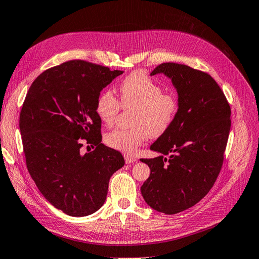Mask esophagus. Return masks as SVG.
<instances>
[{
    "instance_id": "obj_1",
    "label": "esophagus",
    "mask_w": 259,
    "mask_h": 259,
    "mask_svg": "<svg viewBox=\"0 0 259 259\" xmlns=\"http://www.w3.org/2000/svg\"><path fill=\"white\" fill-rule=\"evenodd\" d=\"M124 160H126L127 163H132V162H136L138 159H137L136 157H133V156L126 155V156H124Z\"/></svg>"
}]
</instances>
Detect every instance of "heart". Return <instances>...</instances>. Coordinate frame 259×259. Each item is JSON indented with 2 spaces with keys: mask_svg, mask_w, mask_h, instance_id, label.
I'll return each instance as SVG.
<instances>
[{
  "mask_svg": "<svg viewBox=\"0 0 259 259\" xmlns=\"http://www.w3.org/2000/svg\"><path fill=\"white\" fill-rule=\"evenodd\" d=\"M120 101L113 91L103 90L97 98L96 113L103 123L111 126L121 107L135 108L130 129H115L105 135V143L126 154H135L137 148L149 138H158L173 124L180 108L179 97L163 93L162 87L141 71L131 73L119 86Z\"/></svg>",
  "mask_w": 259,
  "mask_h": 259,
  "instance_id": "heart-1",
  "label": "heart"
}]
</instances>
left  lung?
Here are the masks:
<instances>
[{
  "instance_id": "obj_1",
  "label": "left lung",
  "mask_w": 259,
  "mask_h": 259,
  "mask_svg": "<svg viewBox=\"0 0 259 259\" xmlns=\"http://www.w3.org/2000/svg\"><path fill=\"white\" fill-rule=\"evenodd\" d=\"M158 73L172 79L180 108L171 128L151 146L161 156L141 159L151 168L141 193L154 210L177 214L203 199L218 179L229 137L231 110L224 91L206 72L164 62L151 75Z\"/></svg>"
}]
</instances>
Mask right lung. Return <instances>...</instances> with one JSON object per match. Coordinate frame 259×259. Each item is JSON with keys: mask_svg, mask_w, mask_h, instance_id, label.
Listing matches in <instances>:
<instances>
[{"mask_svg": "<svg viewBox=\"0 0 259 259\" xmlns=\"http://www.w3.org/2000/svg\"><path fill=\"white\" fill-rule=\"evenodd\" d=\"M120 74L70 60L39 74L23 101L19 128L28 171L41 195L70 216L98 211L113 173L124 164L118 151L101 143L96 113L100 91ZM84 144L95 149L82 155Z\"/></svg>", "mask_w": 259, "mask_h": 259, "instance_id": "add662e5", "label": "right lung"}]
</instances>
